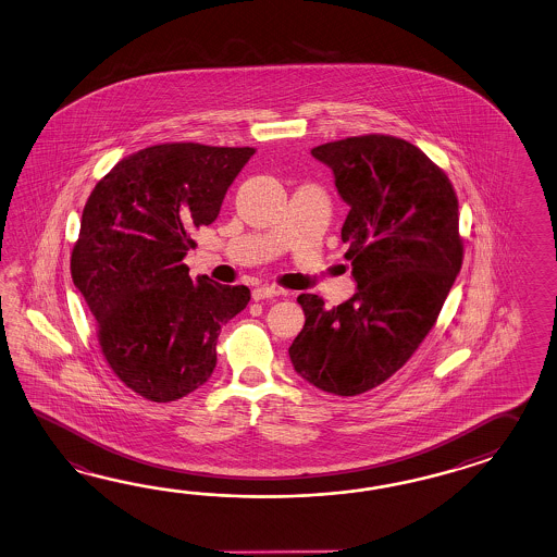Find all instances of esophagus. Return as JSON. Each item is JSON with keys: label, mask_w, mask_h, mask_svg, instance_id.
<instances>
[{"label": "esophagus", "mask_w": 557, "mask_h": 557, "mask_svg": "<svg viewBox=\"0 0 557 557\" xmlns=\"http://www.w3.org/2000/svg\"><path fill=\"white\" fill-rule=\"evenodd\" d=\"M281 295H285V290L281 286L274 285H260L252 290L255 300L271 299V297H281Z\"/></svg>", "instance_id": "1"}]
</instances>
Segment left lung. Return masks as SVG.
Here are the masks:
<instances>
[{"instance_id": "8db88e82", "label": "left lung", "mask_w": 557, "mask_h": 557, "mask_svg": "<svg viewBox=\"0 0 557 557\" xmlns=\"http://www.w3.org/2000/svg\"><path fill=\"white\" fill-rule=\"evenodd\" d=\"M349 203L342 228L357 293L327 309L299 295L305 327L288 347L300 377L335 396L384 384L434 327L465 246L448 175L392 135H359L314 147Z\"/></svg>"}]
</instances>
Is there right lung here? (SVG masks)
I'll return each mask as SVG.
<instances>
[{"label": "right lung", "instance_id": "add662e5", "mask_svg": "<svg viewBox=\"0 0 557 557\" xmlns=\"http://www.w3.org/2000/svg\"><path fill=\"white\" fill-rule=\"evenodd\" d=\"M255 147L161 144L123 158L90 191L71 272L114 375L151 401L198 389L220 327L250 300L244 285L189 278L182 260L212 224Z\"/></svg>", "mask_w": 557, "mask_h": 557}]
</instances>
